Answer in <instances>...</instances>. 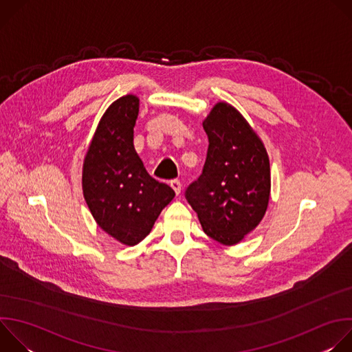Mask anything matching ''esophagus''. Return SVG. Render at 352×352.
Here are the masks:
<instances>
[{"label":"esophagus","mask_w":352,"mask_h":352,"mask_svg":"<svg viewBox=\"0 0 352 352\" xmlns=\"http://www.w3.org/2000/svg\"><path fill=\"white\" fill-rule=\"evenodd\" d=\"M170 186L174 189V192H175L177 195H179V193H181V188H182V185H181V182H179L178 179H173V181H170Z\"/></svg>","instance_id":"1"}]
</instances>
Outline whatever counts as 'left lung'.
I'll return each mask as SVG.
<instances>
[{
	"instance_id": "8db88e82",
	"label": "left lung",
	"mask_w": 352,
	"mask_h": 352,
	"mask_svg": "<svg viewBox=\"0 0 352 352\" xmlns=\"http://www.w3.org/2000/svg\"><path fill=\"white\" fill-rule=\"evenodd\" d=\"M204 128L209 138L206 162L185 196L205 234L223 245H236L267 210L269 156L258 133L226 102L214 104Z\"/></svg>"
}]
</instances>
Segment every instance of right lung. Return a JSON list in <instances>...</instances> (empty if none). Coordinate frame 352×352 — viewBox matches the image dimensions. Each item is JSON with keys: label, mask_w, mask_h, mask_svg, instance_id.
<instances>
[{"label": "right lung", "mask_w": 352, "mask_h": 352, "mask_svg": "<svg viewBox=\"0 0 352 352\" xmlns=\"http://www.w3.org/2000/svg\"><path fill=\"white\" fill-rule=\"evenodd\" d=\"M139 97L126 94L106 110L87 147L82 189L97 226L133 246L152 231L175 192L150 177L133 147Z\"/></svg>", "instance_id": "add662e5"}]
</instances>
